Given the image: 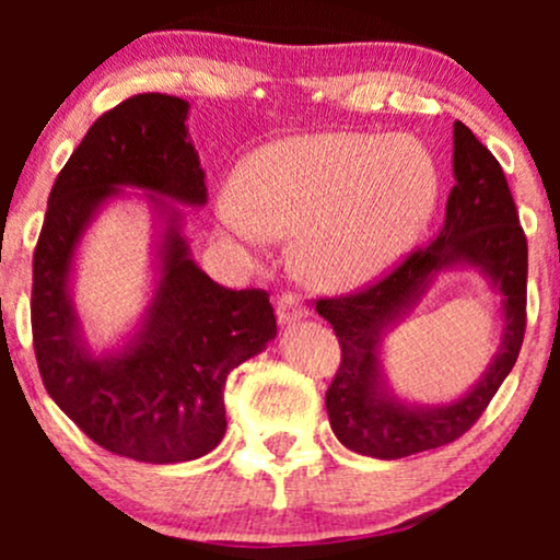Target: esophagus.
Returning a JSON list of instances; mask_svg holds the SVG:
<instances>
[{
	"instance_id": "esophagus-1",
	"label": "esophagus",
	"mask_w": 560,
	"mask_h": 560,
	"mask_svg": "<svg viewBox=\"0 0 560 560\" xmlns=\"http://www.w3.org/2000/svg\"><path fill=\"white\" fill-rule=\"evenodd\" d=\"M276 316H279V324H294V320L305 318L307 311L298 294L281 292L279 298H276Z\"/></svg>"
}]
</instances>
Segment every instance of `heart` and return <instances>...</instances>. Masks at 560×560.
<instances>
[{"label": "heart", "mask_w": 560, "mask_h": 560, "mask_svg": "<svg viewBox=\"0 0 560 560\" xmlns=\"http://www.w3.org/2000/svg\"><path fill=\"white\" fill-rule=\"evenodd\" d=\"M221 223L249 247L294 234L302 279L365 284L410 253L440 197L432 152L408 133H311L260 147L236 173Z\"/></svg>", "instance_id": "heart-1"}]
</instances>
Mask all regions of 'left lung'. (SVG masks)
<instances>
[{
	"label": "left lung",
	"mask_w": 560,
	"mask_h": 560,
	"mask_svg": "<svg viewBox=\"0 0 560 560\" xmlns=\"http://www.w3.org/2000/svg\"><path fill=\"white\" fill-rule=\"evenodd\" d=\"M455 186L432 242L405 255L387 276L358 292L318 298L316 311L331 324L342 361L326 389L337 440L371 458L395 460L450 445L464 436L511 374L526 331V236L500 163L455 120ZM453 261L479 267L504 294V347L466 398L442 409H408L389 398L377 374L381 329L418 299L431 276Z\"/></svg>",
	"instance_id": "obj_1"
}]
</instances>
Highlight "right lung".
<instances>
[{"instance_id": "obj_1", "label": "right lung", "mask_w": 560, "mask_h": 560, "mask_svg": "<svg viewBox=\"0 0 560 560\" xmlns=\"http://www.w3.org/2000/svg\"><path fill=\"white\" fill-rule=\"evenodd\" d=\"M186 113L189 102L155 92L102 113L55 178L34 249L31 329L44 387L89 440L144 464L210 453L226 434V376L276 337L266 289L215 284L189 258L171 210L144 331L115 358H94L81 345L68 273L94 210L118 186L186 205L208 199Z\"/></svg>"}]
</instances>
